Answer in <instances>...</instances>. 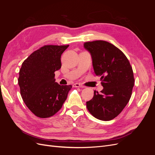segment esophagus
<instances>
[{"mask_svg":"<svg viewBox=\"0 0 155 155\" xmlns=\"http://www.w3.org/2000/svg\"><path fill=\"white\" fill-rule=\"evenodd\" d=\"M73 87H82V88L85 87L84 86H83L82 85H81V84H79V83H76L74 84Z\"/></svg>","mask_w":155,"mask_h":155,"instance_id":"1","label":"esophagus"}]
</instances>
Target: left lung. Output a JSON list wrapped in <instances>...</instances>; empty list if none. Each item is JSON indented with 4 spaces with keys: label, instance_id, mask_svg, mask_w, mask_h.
Segmentation results:
<instances>
[{
    "label": "left lung",
    "instance_id": "left-lung-1",
    "mask_svg": "<svg viewBox=\"0 0 155 155\" xmlns=\"http://www.w3.org/2000/svg\"><path fill=\"white\" fill-rule=\"evenodd\" d=\"M83 46L91 55L94 70L104 87L87 101V109L98 120H111L130 100L134 83L133 68L122 51L109 42H87Z\"/></svg>",
    "mask_w": 155,
    "mask_h": 155
}]
</instances>
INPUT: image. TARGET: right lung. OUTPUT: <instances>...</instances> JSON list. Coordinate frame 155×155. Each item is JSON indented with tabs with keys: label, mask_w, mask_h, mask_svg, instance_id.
<instances>
[{
	"label": "right lung",
	"mask_w": 155,
	"mask_h": 155,
	"mask_svg": "<svg viewBox=\"0 0 155 155\" xmlns=\"http://www.w3.org/2000/svg\"><path fill=\"white\" fill-rule=\"evenodd\" d=\"M69 45H45L24 61L18 83L27 107L41 118L52 116L61 109L72 85L55 82L54 72L61 67V56Z\"/></svg>",
	"instance_id": "obj_1"
}]
</instances>
